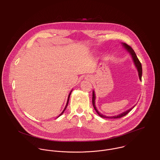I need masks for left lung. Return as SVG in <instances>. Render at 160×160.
<instances>
[{"mask_svg": "<svg viewBox=\"0 0 160 160\" xmlns=\"http://www.w3.org/2000/svg\"><path fill=\"white\" fill-rule=\"evenodd\" d=\"M122 44H123V46L125 48V49H126L128 52H129V53L130 54V55H131V56H132V59H133V62H134V64H135V66H136V68H137V69H138L140 80H142V65H141V62L139 61V59L138 58V57H137L135 52H134V51L133 50V49H132L130 46H129L128 45H127V44L125 43H122ZM95 100H96V96H95V93H94V90H93V92H92V104H93L94 108V109L96 110V111L97 112V113L98 114V115L100 116V117H102V118H115H115H122V117L125 116V115H127V114H128V113L135 107V105L134 106H133V107H132V108H130V109H128V110H127V111H125V112H122V113H121V114H119L118 115L113 116V117H106V116H104V115H102V114H101V113L98 111V110L97 109V108H96V105H95Z\"/></svg>", "mask_w": 160, "mask_h": 160, "instance_id": "left-lung-1", "label": "left lung"}]
</instances>
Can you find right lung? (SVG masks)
<instances>
[{
  "instance_id": "obj_1",
  "label": "right lung",
  "mask_w": 160,
  "mask_h": 160,
  "mask_svg": "<svg viewBox=\"0 0 160 160\" xmlns=\"http://www.w3.org/2000/svg\"><path fill=\"white\" fill-rule=\"evenodd\" d=\"M72 90H71V92H70V94H69V96H68V100H67V102H66V106H65V108H64V109H63V111H62V112L60 114V115H59V117H60L61 115H62V114L64 112V111H65V109H66V108H67V106H68V102H69V99H70V95H71V93H72Z\"/></svg>"
}]
</instances>
